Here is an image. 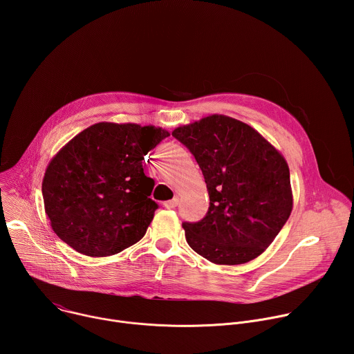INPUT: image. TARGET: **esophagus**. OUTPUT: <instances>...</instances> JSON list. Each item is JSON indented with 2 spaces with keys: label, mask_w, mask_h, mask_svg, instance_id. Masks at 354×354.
<instances>
[{
  "label": "esophagus",
  "mask_w": 354,
  "mask_h": 354,
  "mask_svg": "<svg viewBox=\"0 0 354 354\" xmlns=\"http://www.w3.org/2000/svg\"><path fill=\"white\" fill-rule=\"evenodd\" d=\"M178 203H179V197L175 196L172 200H168V201H167L165 207H168V209H175V207L178 206Z\"/></svg>",
  "instance_id": "obj_1"
}]
</instances>
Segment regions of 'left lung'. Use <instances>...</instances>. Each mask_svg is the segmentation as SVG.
I'll list each match as a JSON object with an SVG mask.
<instances>
[{
    "label": "left lung",
    "instance_id": "left-lung-1",
    "mask_svg": "<svg viewBox=\"0 0 354 354\" xmlns=\"http://www.w3.org/2000/svg\"><path fill=\"white\" fill-rule=\"evenodd\" d=\"M203 172L210 207L183 223L189 246L216 265L254 261L274 241L292 210L287 161L252 126L209 115L172 131Z\"/></svg>",
    "mask_w": 354,
    "mask_h": 354
}]
</instances>
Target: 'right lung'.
<instances>
[{"instance_id": "1", "label": "right lung", "mask_w": 354, "mask_h": 354, "mask_svg": "<svg viewBox=\"0 0 354 354\" xmlns=\"http://www.w3.org/2000/svg\"><path fill=\"white\" fill-rule=\"evenodd\" d=\"M169 131L100 122L71 138L50 160L41 193L57 236L82 255L105 258L138 242L158 209L144 175L145 154Z\"/></svg>"}]
</instances>
